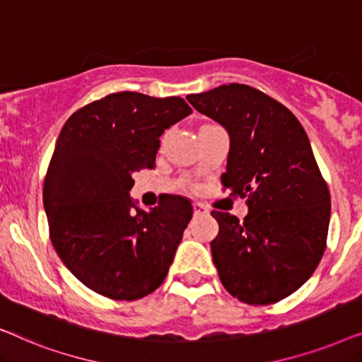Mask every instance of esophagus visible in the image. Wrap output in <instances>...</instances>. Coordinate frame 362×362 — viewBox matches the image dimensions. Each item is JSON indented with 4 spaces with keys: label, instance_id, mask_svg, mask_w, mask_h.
<instances>
[{
    "label": "esophagus",
    "instance_id": "1",
    "mask_svg": "<svg viewBox=\"0 0 362 362\" xmlns=\"http://www.w3.org/2000/svg\"><path fill=\"white\" fill-rule=\"evenodd\" d=\"M192 209H194V214H207V212H209V209H207V207L204 206V204H201V202H194V204H192Z\"/></svg>",
    "mask_w": 362,
    "mask_h": 362
}]
</instances>
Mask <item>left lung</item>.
Returning a JSON list of instances; mask_svg holds the SVG:
<instances>
[{"label": "left lung", "mask_w": 362, "mask_h": 362, "mask_svg": "<svg viewBox=\"0 0 362 362\" xmlns=\"http://www.w3.org/2000/svg\"><path fill=\"white\" fill-rule=\"evenodd\" d=\"M186 98L229 132L222 187L249 206L244 222L211 212L219 279L244 303H276L313 275L326 249L331 196L308 136L288 108L245 83Z\"/></svg>", "instance_id": "1"}]
</instances>
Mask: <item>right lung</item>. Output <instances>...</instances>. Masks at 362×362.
<instances>
[{"label": "right lung", "mask_w": 362, "mask_h": 362, "mask_svg": "<svg viewBox=\"0 0 362 362\" xmlns=\"http://www.w3.org/2000/svg\"><path fill=\"white\" fill-rule=\"evenodd\" d=\"M192 110L181 97L117 92L64 123L42 199L49 237L83 285L112 300H138L166 279L192 217L191 202L166 197L151 212L130 199L133 175L155 166L160 136Z\"/></svg>", "instance_id": "obj_1"}]
</instances>
